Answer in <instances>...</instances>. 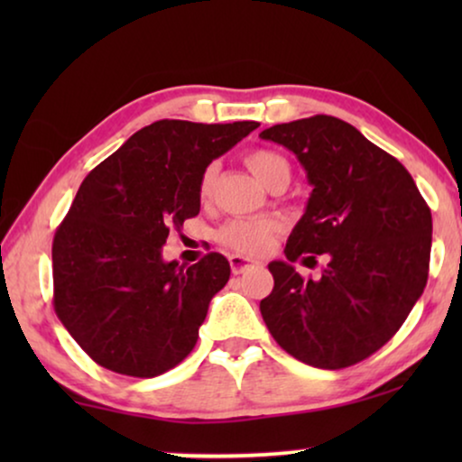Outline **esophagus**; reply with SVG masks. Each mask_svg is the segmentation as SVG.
Segmentation results:
<instances>
[{
  "instance_id": "1",
  "label": "esophagus",
  "mask_w": 462,
  "mask_h": 462,
  "mask_svg": "<svg viewBox=\"0 0 462 462\" xmlns=\"http://www.w3.org/2000/svg\"><path fill=\"white\" fill-rule=\"evenodd\" d=\"M229 263H231V271L236 275L239 273H245V271L252 269V267H258V261H254V258H245V256H239V254H233L229 256Z\"/></svg>"
}]
</instances>
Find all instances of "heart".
Instances as JSON below:
<instances>
[{"label":"heart","instance_id":"obj_1","mask_svg":"<svg viewBox=\"0 0 462 462\" xmlns=\"http://www.w3.org/2000/svg\"><path fill=\"white\" fill-rule=\"evenodd\" d=\"M245 163L252 170V174L256 176L258 180L267 182L273 179L277 172H288L290 166L288 162L283 160L280 153L267 149H256L250 151L245 155ZM214 182V166H208L201 174L199 180V193L208 195L212 189ZM277 220L267 218V217H254V218H231L220 226L218 239L225 245H229L231 250L242 252V254H258L271 244V239L277 233Z\"/></svg>","mask_w":462,"mask_h":462}]
</instances>
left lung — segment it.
Instances as JSON below:
<instances>
[{"label":"left lung","instance_id":"left-lung-1","mask_svg":"<svg viewBox=\"0 0 462 462\" xmlns=\"http://www.w3.org/2000/svg\"><path fill=\"white\" fill-rule=\"evenodd\" d=\"M305 168V214L286 261L269 263L273 292L261 300L271 337L313 368L353 365L389 343L427 286L431 210L412 176L351 124L313 116L261 132ZM328 264L319 281L291 267L302 255Z\"/></svg>","mask_w":462,"mask_h":462}]
</instances>
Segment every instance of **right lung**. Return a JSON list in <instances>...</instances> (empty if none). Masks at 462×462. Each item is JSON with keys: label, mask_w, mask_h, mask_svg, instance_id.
Wrapping results in <instances>:
<instances>
[{"label": "right lung", "mask_w": 462, "mask_h": 462, "mask_svg": "<svg viewBox=\"0 0 462 462\" xmlns=\"http://www.w3.org/2000/svg\"><path fill=\"white\" fill-rule=\"evenodd\" d=\"M256 128L160 119L81 182L52 244L54 311L98 365L153 378L193 351L229 261L210 252L185 267L162 245L199 214L204 170Z\"/></svg>", "instance_id": "right-lung-1"}]
</instances>
